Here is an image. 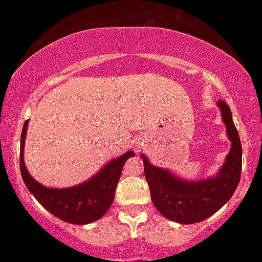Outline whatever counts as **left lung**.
Returning <instances> with one entry per match:
<instances>
[{
	"label": "left lung",
	"mask_w": 262,
	"mask_h": 262,
	"mask_svg": "<svg viewBox=\"0 0 262 262\" xmlns=\"http://www.w3.org/2000/svg\"><path fill=\"white\" fill-rule=\"evenodd\" d=\"M217 104L227 127L231 148L223 166L215 176L200 181L181 180L169 170L150 164L144 154L140 155L152 203L170 221L181 224H193L204 221L230 200L239 185L243 156L239 133L234 125L231 111L227 102L218 101Z\"/></svg>",
	"instance_id": "1"
}]
</instances>
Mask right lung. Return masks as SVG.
I'll return each mask as SVG.
<instances>
[{"instance_id": "obj_1", "label": "right lung", "mask_w": 262, "mask_h": 262, "mask_svg": "<svg viewBox=\"0 0 262 262\" xmlns=\"http://www.w3.org/2000/svg\"><path fill=\"white\" fill-rule=\"evenodd\" d=\"M28 122H25L20 135V175L29 192L45 209L66 223L85 225L98 221L110 209L116 194L117 183L121 179L123 166L134 151L113 159L87 181L69 188H49L40 185L31 176L25 164V141Z\"/></svg>"}]
</instances>
